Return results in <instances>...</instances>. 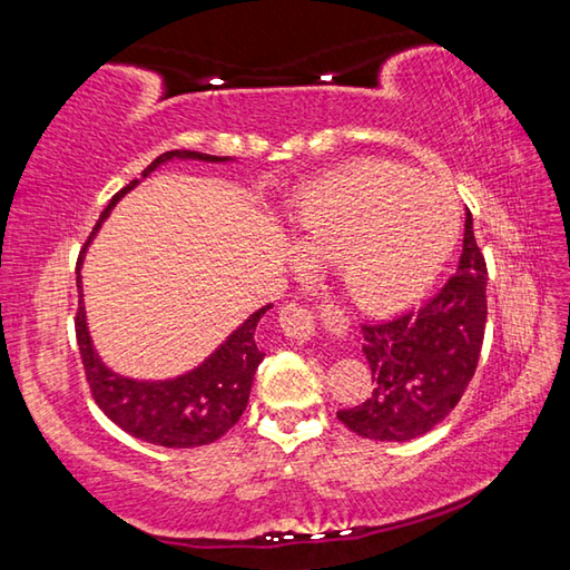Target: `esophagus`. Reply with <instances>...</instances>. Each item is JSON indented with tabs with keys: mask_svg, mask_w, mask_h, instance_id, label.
Returning <instances> with one entry per match:
<instances>
[{
	"mask_svg": "<svg viewBox=\"0 0 570 570\" xmlns=\"http://www.w3.org/2000/svg\"><path fill=\"white\" fill-rule=\"evenodd\" d=\"M278 324H282V332L292 342L304 344L314 336V316L304 306L286 304L282 308V314H278Z\"/></svg>",
	"mask_w": 570,
	"mask_h": 570,
	"instance_id": "obj_1",
	"label": "esophagus"
}]
</instances>
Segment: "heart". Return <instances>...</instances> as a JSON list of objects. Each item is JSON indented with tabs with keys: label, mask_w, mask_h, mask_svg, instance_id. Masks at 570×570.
Segmentation results:
<instances>
[{
	"label": "heart",
	"mask_w": 570,
	"mask_h": 570,
	"mask_svg": "<svg viewBox=\"0 0 570 570\" xmlns=\"http://www.w3.org/2000/svg\"><path fill=\"white\" fill-rule=\"evenodd\" d=\"M458 228V204L442 183L377 160L312 183L292 214L298 254L336 264L344 296L370 314L417 304L455 248Z\"/></svg>",
	"instance_id": "heart-1"
}]
</instances>
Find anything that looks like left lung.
I'll return each mask as SVG.
<instances>
[{
  "mask_svg": "<svg viewBox=\"0 0 570 570\" xmlns=\"http://www.w3.org/2000/svg\"><path fill=\"white\" fill-rule=\"evenodd\" d=\"M485 286V258L468 214L458 274L440 294L417 312L362 326L374 390L370 400L340 410L336 417L360 438L380 442L414 440L445 420L480 360L488 322Z\"/></svg>",
  "mask_w": 570,
  "mask_h": 570,
  "instance_id": "left-lung-1",
  "label": "left lung"
}]
</instances>
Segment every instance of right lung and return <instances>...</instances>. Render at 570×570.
Here are the masks:
<instances>
[{"instance_id": "add662e5", "label": "right lung", "mask_w": 570, "mask_h": 570, "mask_svg": "<svg viewBox=\"0 0 570 570\" xmlns=\"http://www.w3.org/2000/svg\"><path fill=\"white\" fill-rule=\"evenodd\" d=\"M173 160H200V163H234V158L208 156L196 150H168L158 156L142 170L148 178L153 170ZM140 180H130L108 208L102 210L98 224H95L88 244L77 258V292H80V306H77V346H80L85 374H88L92 397L98 407L108 417L122 428L128 435L146 440L150 445L160 448H200L218 440L234 428L240 414H244L254 384V374L264 360V352L256 346V326L258 320L274 304H266L248 314L244 324H238L204 362L193 370L168 380H135L110 370L102 362L100 352L95 350L88 314H85V294H82V262L85 254L98 236L105 220L110 218L118 200L130 193Z\"/></svg>"}]
</instances>
